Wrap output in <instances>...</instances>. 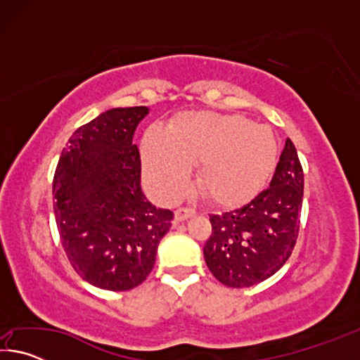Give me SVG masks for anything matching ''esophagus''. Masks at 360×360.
Masks as SVG:
<instances>
[{"label":"esophagus","mask_w":360,"mask_h":360,"mask_svg":"<svg viewBox=\"0 0 360 360\" xmlns=\"http://www.w3.org/2000/svg\"><path fill=\"white\" fill-rule=\"evenodd\" d=\"M192 216H195V211L192 208H179V210H176V212H174V219L178 222L186 221V219L192 217Z\"/></svg>","instance_id":"1"}]
</instances>
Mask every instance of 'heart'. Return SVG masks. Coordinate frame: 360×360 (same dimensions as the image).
I'll list each match as a JSON object with an SVG mask.
<instances>
[{"mask_svg":"<svg viewBox=\"0 0 360 360\" xmlns=\"http://www.w3.org/2000/svg\"><path fill=\"white\" fill-rule=\"evenodd\" d=\"M276 158L273 131L236 114H184L173 122L168 136L149 130L143 139L146 179L165 202L186 192L191 165L200 163L197 184L211 202L245 203L264 188Z\"/></svg>","mask_w":360,"mask_h":360,"instance_id":"obj_1","label":"heart"}]
</instances>
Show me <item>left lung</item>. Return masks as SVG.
Instances as JSON below:
<instances>
[{"label":"left lung","instance_id":"left-lung-1","mask_svg":"<svg viewBox=\"0 0 360 360\" xmlns=\"http://www.w3.org/2000/svg\"><path fill=\"white\" fill-rule=\"evenodd\" d=\"M303 168L288 138L270 187L238 210L211 214L206 265L229 288H249L275 275L290 257L300 230Z\"/></svg>","mask_w":360,"mask_h":360}]
</instances>
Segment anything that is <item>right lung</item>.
I'll return each instance as SVG.
<instances>
[{"mask_svg": "<svg viewBox=\"0 0 360 360\" xmlns=\"http://www.w3.org/2000/svg\"><path fill=\"white\" fill-rule=\"evenodd\" d=\"M149 109L114 108L72 133L52 182L63 251L84 281L106 290L141 284L174 214L141 191V157L133 135Z\"/></svg>", "mask_w": 360, "mask_h": 360, "instance_id": "1", "label": "right lung"}]
</instances>
